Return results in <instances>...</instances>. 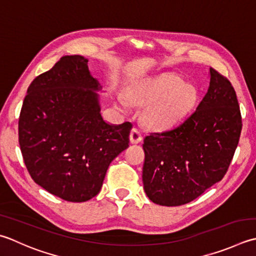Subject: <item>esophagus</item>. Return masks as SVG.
Segmentation results:
<instances>
[{"mask_svg":"<svg viewBox=\"0 0 256 256\" xmlns=\"http://www.w3.org/2000/svg\"><path fill=\"white\" fill-rule=\"evenodd\" d=\"M142 134L138 128H133L131 133H130V141L133 144H138L142 141Z\"/></svg>","mask_w":256,"mask_h":256,"instance_id":"obj_1","label":"esophagus"}]
</instances>
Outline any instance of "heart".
Here are the masks:
<instances>
[{
  "mask_svg": "<svg viewBox=\"0 0 256 256\" xmlns=\"http://www.w3.org/2000/svg\"><path fill=\"white\" fill-rule=\"evenodd\" d=\"M128 96L133 103L145 106L142 118L148 128L166 130L188 112L196 93L192 85L183 83L178 76H163L140 84ZM118 103L120 108H125L121 100Z\"/></svg>",
  "mask_w": 256,
  "mask_h": 256,
  "instance_id": "b5f03b06",
  "label": "heart"
}]
</instances>
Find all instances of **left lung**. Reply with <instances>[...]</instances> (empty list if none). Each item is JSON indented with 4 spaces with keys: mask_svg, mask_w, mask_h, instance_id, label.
Listing matches in <instances>:
<instances>
[{
    "mask_svg": "<svg viewBox=\"0 0 256 256\" xmlns=\"http://www.w3.org/2000/svg\"><path fill=\"white\" fill-rule=\"evenodd\" d=\"M241 130L232 84L210 68V86L196 111L178 128L144 138L142 180L148 198L164 206H178L221 181Z\"/></svg>",
    "mask_w": 256,
    "mask_h": 256,
    "instance_id": "left-lung-1",
    "label": "left lung"
}]
</instances>
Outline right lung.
<instances>
[{"instance_id":"add662e5","label":"right lung","mask_w":256,"mask_h":256,"mask_svg":"<svg viewBox=\"0 0 256 256\" xmlns=\"http://www.w3.org/2000/svg\"><path fill=\"white\" fill-rule=\"evenodd\" d=\"M88 60L63 56L33 80L18 120L24 163L40 186L68 202L98 195L110 163L128 148L132 124L113 125L101 114V84Z\"/></svg>"}]
</instances>
